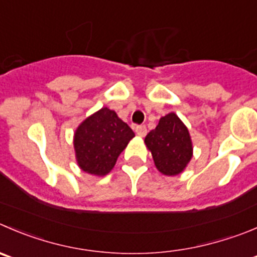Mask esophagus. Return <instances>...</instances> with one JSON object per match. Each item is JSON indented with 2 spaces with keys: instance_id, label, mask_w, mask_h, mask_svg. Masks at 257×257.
Returning a JSON list of instances; mask_svg holds the SVG:
<instances>
[{
  "instance_id": "esophagus-1",
  "label": "esophagus",
  "mask_w": 257,
  "mask_h": 257,
  "mask_svg": "<svg viewBox=\"0 0 257 257\" xmlns=\"http://www.w3.org/2000/svg\"><path fill=\"white\" fill-rule=\"evenodd\" d=\"M136 133L139 137H146L147 134V126L146 125H137L136 126Z\"/></svg>"
}]
</instances>
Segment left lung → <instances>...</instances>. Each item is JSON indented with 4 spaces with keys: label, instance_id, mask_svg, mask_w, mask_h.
Returning a JSON list of instances; mask_svg holds the SVG:
<instances>
[{
    "label": "left lung",
    "instance_id": "8db88e82",
    "mask_svg": "<svg viewBox=\"0 0 257 257\" xmlns=\"http://www.w3.org/2000/svg\"><path fill=\"white\" fill-rule=\"evenodd\" d=\"M144 143L157 169L164 176L182 173L193 154L188 129L174 113L162 116L156 129L147 134Z\"/></svg>",
    "mask_w": 257,
    "mask_h": 257
}]
</instances>
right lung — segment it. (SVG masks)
<instances>
[{
	"label": "right lung",
	"mask_w": 257,
	"mask_h": 257,
	"mask_svg": "<svg viewBox=\"0 0 257 257\" xmlns=\"http://www.w3.org/2000/svg\"><path fill=\"white\" fill-rule=\"evenodd\" d=\"M134 132L114 110L101 108L85 119L74 134V149L79 167L86 173L105 176L115 166Z\"/></svg>",
	"instance_id": "right-lung-1"
}]
</instances>
